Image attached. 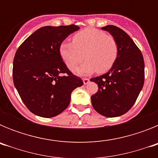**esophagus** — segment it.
<instances>
[{
  "label": "esophagus",
  "mask_w": 158,
  "mask_h": 158,
  "mask_svg": "<svg viewBox=\"0 0 158 158\" xmlns=\"http://www.w3.org/2000/svg\"><path fill=\"white\" fill-rule=\"evenodd\" d=\"M83 82L85 85H87V84L89 82V78H83Z\"/></svg>",
  "instance_id": "esophagus-1"
}]
</instances>
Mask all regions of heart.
Here are the masks:
<instances>
[{
    "mask_svg": "<svg viewBox=\"0 0 158 158\" xmlns=\"http://www.w3.org/2000/svg\"><path fill=\"white\" fill-rule=\"evenodd\" d=\"M60 54L70 70H74L84 58L86 60L76 70L78 74L89 75L95 71L104 73L116 62L118 43L114 36L103 31L87 28L77 33L73 43H62Z\"/></svg>",
    "mask_w": 158,
    "mask_h": 158,
    "instance_id": "b5f03b06",
    "label": "heart"
}]
</instances>
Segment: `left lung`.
Masks as SVG:
<instances>
[{
    "label": "left lung",
    "instance_id": "8db88e82",
    "mask_svg": "<svg viewBox=\"0 0 158 158\" xmlns=\"http://www.w3.org/2000/svg\"><path fill=\"white\" fill-rule=\"evenodd\" d=\"M102 29L116 39L118 55L108 72L90 79L99 88L91 96L92 104L104 116H120L132 107L143 87L144 59L139 47L123 30L114 25Z\"/></svg>",
    "mask_w": 158,
    "mask_h": 158
}]
</instances>
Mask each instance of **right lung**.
Masks as SVG:
<instances>
[{
	"label": "right lung",
	"mask_w": 158,
	"mask_h": 158,
	"mask_svg": "<svg viewBox=\"0 0 158 158\" xmlns=\"http://www.w3.org/2000/svg\"><path fill=\"white\" fill-rule=\"evenodd\" d=\"M80 27L46 26L23 41L13 60L12 78L22 101L33 114L51 118L69 104L71 93L83 85L69 70L60 54V45Z\"/></svg>",
	"instance_id": "right-lung-1"
}]
</instances>
